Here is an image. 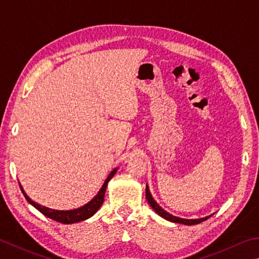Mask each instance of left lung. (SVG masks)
Instances as JSON below:
<instances>
[{
	"instance_id": "obj_1",
	"label": "left lung",
	"mask_w": 259,
	"mask_h": 259,
	"mask_svg": "<svg viewBox=\"0 0 259 259\" xmlns=\"http://www.w3.org/2000/svg\"><path fill=\"white\" fill-rule=\"evenodd\" d=\"M146 199H147L148 204L150 205V207L155 210V213L158 214L161 218L170 221V222H173V223L185 224V225H195V224H199L201 222H204V221L209 219L211 216V215H208V216H206V218H201V219H182V218H178V216L167 213L166 210H164L161 206L157 204V201H155L152 194H150V191H149L148 185H146Z\"/></svg>"
}]
</instances>
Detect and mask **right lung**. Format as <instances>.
Listing matches in <instances>:
<instances>
[{
	"label": "right lung",
	"mask_w": 259,
	"mask_h": 259,
	"mask_svg": "<svg viewBox=\"0 0 259 259\" xmlns=\"http://www.w3.org/2000/svg\"><path fill=\"white\" fill-rule=\"evenodd\" d=\"M117 168L119 167H115L111 171L109 177L106 178V180L104 181V183H103V186L100 189V191L97 192V195L94 197L91 201H88L87 204H84L83 206H80V207L74 208V209H69V210L52 209L49 207H45V206L37 204L36 201L31 200L29 197L27 196V194L25 192V190H23V188L20 183H19V186H20V189L28 203L34 206L36 209H38L41 214L48 216L49 219L56 221V222H60L63 224H73V223L81 222V221L92 218V216L95 214L98 209H100V207L103 205V201H104V196H105V191L107 188V183H109L111 179L114 177V175L117 171Z\"/></svg>",
	"instance_id": "add662e5"
}]
</instances>
